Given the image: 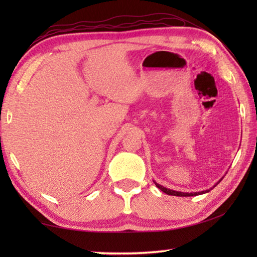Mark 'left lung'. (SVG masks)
I'll list each match as a JSON object with an SVG mask.
<instances>
[{
  "label": "left lung",
  "instance_id": "8db88e82",
  "mask_svg": "<svg viewBox=\"0 0 257 257\" xmlns=\"http://www.w3.org/2000/svg\"><path fill=\"white\" fill-rule=\"evenodd\" d=\"M220 182V181H219ZM217 182V184H219ZM155 186L158 187L159 189H161L163 191V193H165L167 195H172V196H180V197H187V196H197V195H201V194H205V193H208L210 191V189L207 190H203V191H198V193H182V191H176V190H172V189H169V188H165V187L161 186L159 184H156V182L154 181ZM216 184V185H217Z\"/></svg>",
  "mask_w": 257,
  "mask_h": 257
}]
</instances>
